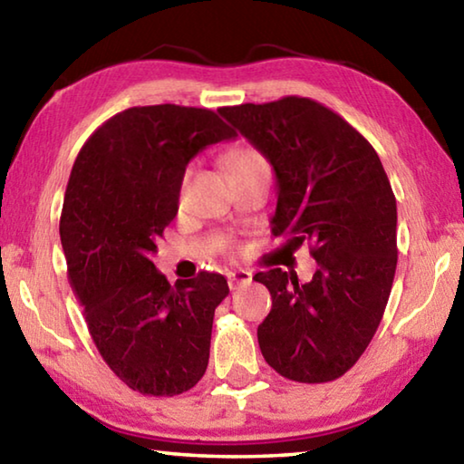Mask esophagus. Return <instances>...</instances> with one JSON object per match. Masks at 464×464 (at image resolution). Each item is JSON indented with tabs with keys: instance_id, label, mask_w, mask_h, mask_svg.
<instances>
[{
	"instance_id": "1",
	"label": "esophagus",
	"mask_w": 464,
	"mask_h": 464,
	"mask_svg": "<svg viewBox=\"0 0 464 464\" xmlns=\"http://www.w3.org/2000/svg\"><path fill=\"white\" fill-rule=\"evenodd\" d=\"M227 280H229V286L231 290L239 288V286H246L251 282V272L249 270H231L227 274Z\"/></svg>"
}]
</instances>
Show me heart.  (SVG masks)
<instances>
[{
	"label": "heart",
	"mask_w": 464,
	"mask_h": 464,
	"mask_svg": "<svg viewBox=\"0 0 464 464\" xmlns=\"http://www.w3.org/2000/svg\"><path fill=\"white\" fill-rule=\"evenodd\" d=\"M262 161H264L262 153L256 151V149H251V147L233 149V151L227 155V166H229V171L241 169V168H246V166H254V163H262ZM188 174H190V171H186L184 178H182V190L186 188Z\"/></svg>",
	"instance_id": "1"
}]
</instances>
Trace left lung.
<instances>
[{
  "instance_id": "left-lung-1",
  "label": "left lung",
  "mask_w": 464,
  "mask_h": 464,
  "mask_svg": "<svg viewBox=\"0 0 464 464\" xmlns=\"http://www.w3.org/2000/svg\"><path fill=\"white\" fill-rule=\"evenodd\" d=\"M278 179L272 233L309 243L319 268H272L254 280L272 309L257 342L274 371L296 382L340 379L364 354L387 307L397 268V200L379 155L334 110L311 98L218 110Z\"/></svg>"
}]
</instances>
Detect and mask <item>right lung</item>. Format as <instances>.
Masks as SVG:
<instances>
[{"label": "right lung", "instance_id": "right-lung-1", "mask_svg": "<svg viewBox=\"0 0 464 464\" xmlns=\"http://www.w3.org/2000/svg\"><path fill=\"white\" fill-rule=\"evenodd\" d=\"M233 137L208 108L135 106L93 130L69 176L59 223L69 285L100 356L143 395H179L208 366L225 276L171 286L151 254L178 213L188 161Z\"/></svg>", "mask_w": 464, "mask_h": 464}]
</instances>
